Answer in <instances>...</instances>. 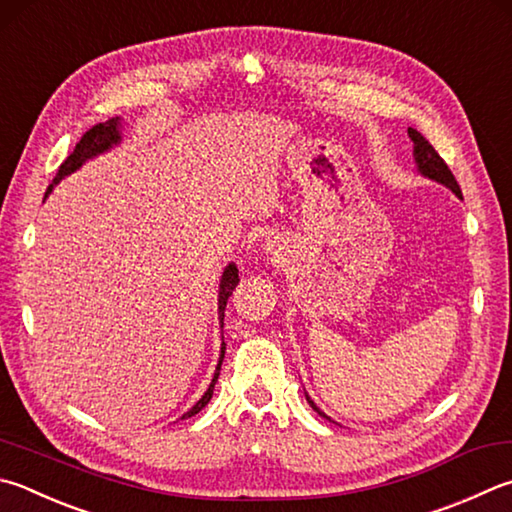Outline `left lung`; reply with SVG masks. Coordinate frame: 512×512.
I'll list each match as a JSON object with an SVG mask.
<instances>
[{"mask_svg": "<svg viewBox=\"0 0 512 512\" xmlns=\"http://www.w3.org/2000/svg\"><path fill=\"white\" fill-rule=\"evenodd\" d=\"M407 134H410L412 143H414V159H416V165H418V172H421L423 176H427V179H432L436 183H443L445 188H450L457 197H461V188L457 179H454V174L450 172L448 163H445L439 152L434 150V147L425 141V136L421 132H416V129L407 127ZM306 401H309V405L313 407L315 412H318L320 416H324V412L318 410V405H315L309 396H306ZM329 418V416H324Z\"/></svg>", "mask_w": 512, "mask_h": 512, "instance_id": "1", "label": "left lung"}]
</instances>
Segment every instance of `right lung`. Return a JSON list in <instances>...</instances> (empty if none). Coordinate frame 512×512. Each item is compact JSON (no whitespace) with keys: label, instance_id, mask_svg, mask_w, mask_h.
Instances as JSON below:
<instances>
[{"label":"right lung","instance_id":"add662e5","mask_svg":"<svg viewBox=\"0 0 512 512\" xmlns=\"http://www.w3.org/2000/svg\"><path fill=\"white\" fill-rule=\"evenodd\" d=\"M118 143H120V120L118 118H109V120H105V123H98L96 127H91L89 132L80 138V143L76 145V150H73L67 156V161L60 165V170H58V174H55V179L49 185V190H46V194H49L53 190V185L60 183L64 176L71 174V172H76L82 163L89 161V159H94V156H98L102 152L111 150V147L118 145ZM237 284H239L237 266L235 264H228L224 275H221V284H219V320H221V327H224L226 302H228V297L232 295V291H235ZM224 353H226V345H224V342H221V358H219V365H217V371H215V378H212L208 392L199 398L197 405H194L190 412L183 414V418H190L194 414H199L203 407L210 403L212 392H215V383H217V378H219V369H221V360H224Z\"/></svg>","mask_w":512,"mask_h":512}]
</instances>
